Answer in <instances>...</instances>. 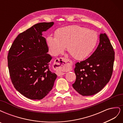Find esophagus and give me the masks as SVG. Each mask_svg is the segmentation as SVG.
I'll list each match as a JSON object with an SVG mask.
<instances>
[{"label": "esophagus", "instance_id": "34e87169", "mask_svg": "<svg viewBox=\"0 0 123 123\" xmlns=\"http://www.w3.org/2000/svg\"><path fill=\"white\" fill-rule=\"evenodd\" d=\"M69 66V63L67 59L63 57L57 58L54 64V69L56 70L57 75L59 76L64 75L65 73L62 72L61 71L65 68L68 67Z\"/></svg>", "mask_w": 123, "mask_h": 123}]
</instances>
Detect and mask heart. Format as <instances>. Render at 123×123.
<instances>
[{
  "label": "heart",
  "instance_id": "obj_1",
  "mask_svg": "<svg viewBox=\"0 0 123 123\" xmlns=\"http://www.w3.org/2000/svg\"><path fill=\"white\" fill-rule=\"evenodd\" d=\"M55 36L50 35L47 38L52 55L57 56L67 47L70 55L77 60L88 57L94 50L98 40L95 31L77 25L59 29L56 31Z\"/></svg>",
  "mask_w": 123,
  "mask_h": 123
}]
</instances>
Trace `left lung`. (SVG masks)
<instances>
[{"mask_svg":"<svg viewBox=\"0 0 123 123\" xmlns=\"http://www.w3.org/2000/svg\"><path fill=\"white\" fill-rule=\"evenodd\" d=\"M114 51L105 33L99 35V43L90 57L75 64L76 80L72 86L83 96L94 95L109 82L113 72Z\"/></svg>","mask_w":123,"mask_h":123,"instance_id":"left-lung-1","label":"left lung"}]
</instances>
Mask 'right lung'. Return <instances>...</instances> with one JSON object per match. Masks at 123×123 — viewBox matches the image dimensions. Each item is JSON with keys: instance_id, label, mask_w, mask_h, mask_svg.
<instances>
[{"instance_id": "right-lung-1", "label": "right lung", "mask_w": 123, "mask_h": 123, "mask_svg": "<svg viewBox=\"0 0 123 123\" xmlns=\"http://www.w3.org/2000/svg\"><path fill=\"white\" fill-rule=\"evenodd\" d=\"M54 25L35 24L18 35L9 51L8 63L11 81L16 90L25 97L41 99L52 89L57 75L49 70L52 58L43 32Z\"/></svg>"}]
</instances>
